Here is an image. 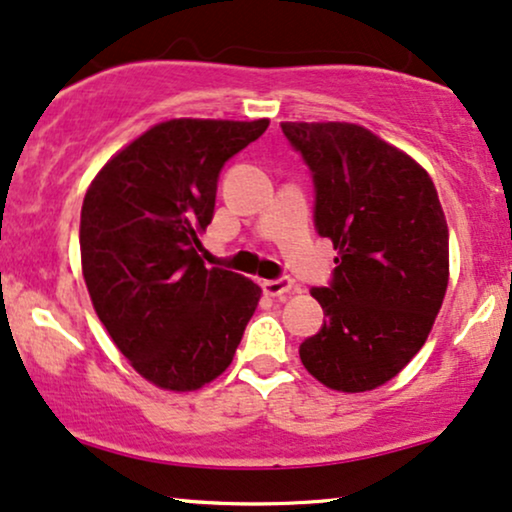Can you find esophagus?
<instances>
[{
	"mask_svg": "<svg viewBox=\"0 0 512 512\" xmlns=\"http://www.w3.org/2000/svg\"><path fill=\"white\" fill-rule=\"evenodd\" d=\"M262 288L269 295H286V293L293 291V279H291V276H279V279L264 281Z\"/></svg>",
	"mask_w": 512,
	"mask_h": 512,
	"instance_id": "1",
	"label": "esophagus"
}]
</instances>
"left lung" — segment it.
Masks as SVG:
<instances>
[{
    "instance_id": "8db88e82",
    "label": "left lung",
    "mask_w": 512,
    "mask_h": 512,
    "mask_svg": "<svg viewBox=\"0 0 512 512\" xmlns=\"http://www.w3.org/2000/svg\"><path fill=\"white\" fill-rule=\"evenodd\" d=\"M315 186V229L338 250L312 288L324 324L300 343L312 377L360 393L424 346L448 286V226L427 171L355 123H281Z\"/></svg>"
}]
</instances>
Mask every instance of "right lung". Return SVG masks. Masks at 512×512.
Instances as JSON below:
<instances>
[{
	"label": "right lung",
	"mask_w": 512,
	"mask_h": 512,
	"mask_svg": "<svg viewBox=\"0 0 512 512\" xmlns=\"http://www.w3.org/2000/svg\"><path fill=\"white\" fill-rule=\"evenodd\" d=\"M269 121L171 119L109 159L80 209V260L97 317L135 372L195 391L231 365L262 288L207 269L197 233L212 221L224 164Z\"/></svg>",
	"instance_id": "obj_1"
}]
</instances>
